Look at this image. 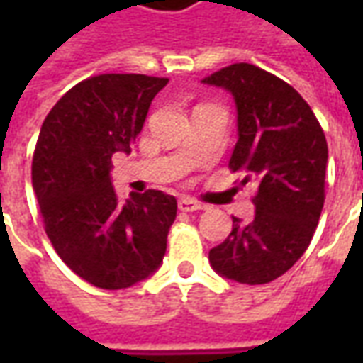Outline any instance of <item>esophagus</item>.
<instances>
[{
	"mask_svg": "<svg viewBox=\"0 0 363 363\" xmlns=\"http://www.w3.org/2000/svg\"><path fill=\"white\" fill-rule=\"evenodd\" d=\"M179 210L181 212H198V210H202V204H198V202L190 200V198H181L179 200Z\"/></svg>",
	"mask_w": 363,
	"mask_h": 363,
	"instance_id": "obj_1",
	"label": "esophagus"
}]
</instances>
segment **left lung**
<instances>
[{
	"label": "left lung",
	"mask_w": 363,
	"mask_h": 363,
	"mask_svg": "<svg viewBox=\"0 0 363 363\" xmlns=\"http://www.w3.org/2000/svg\"><path fill=\"white\" fill-rule=\"evenodd\" d=\"M231 93L237 143L229 159L257 184L255 218H233L229 237L210 251L216 272L239 284H268L301 259L325 204L328 147L311 106L291 85L252 64L202 79Z\"/></svg>",
	"instance_id": "8db88e82"
}]
</instances>
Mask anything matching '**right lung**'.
Wrapping results in <instances>:
<instances>
[{
	"label": "right lung",
	"mask_w": 363,
	"mask_h": 363,
	"mask_svg": "<svg viewBox=\"0 0 363 363\" xmlns=\"http://www.w3.org/2000/svg\"><path fill=\"white\" fill-rule=\"evenodd\" d=\"M167 83L140 74L96 75L67 91L40 128L33 190L46 235L60 259L96 288H130L165 257L174 196L147 190L120 202L111 169L116 151H132Z\"/></svg>",
	"instance_id": "add662e5"
}]
</instances>
